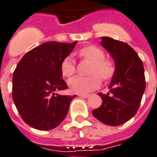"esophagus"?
Instances as JSON below:
<instances>
[{
  "label": "esophagus",
  "instance_id": "1",
  "mask_svg": "<svg viewBox=\"0 0 157 157\" xmlns=\"http://www.w3.org/2000/svg\"><path fill=\"white\" fill-rule=\"evenodd\" d=\"M78 96L79 97H82V98H87L89 96L88 94H78Z\"/></svg>",
  "mask_w": 157,
  "mask_h": 157
}]
</instances>
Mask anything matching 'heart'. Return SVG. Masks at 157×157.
I'll return each mask as SVG.
<instances>
[{"instance_id": "heart-1", "label": "heart", "mask_w": 157, "mask_h": 157, "mask_svg": "<svg viewBox=\"0 0 157 157\" xmlns=\"http://www.w3.org/2000/svg\"><path fill=\"white\" fill-rule=\"evenodd\" d=\"M78 54L81 58L91 61L89 74L82 77L76 76L69 81V86L75 93H86L96 89L100 85V78L107 81L113 77L116 67L113 61L105 57V52L95 45H87L78 50ZM61 71L64 77L71 78L76 71L75 63L71 57H66L61 63Z\"/></svg>"}]
</instances>
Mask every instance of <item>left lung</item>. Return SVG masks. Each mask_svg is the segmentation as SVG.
<instances>
[{"mask_svg":"<svg viewBox=\"0 0 157 157\" xmlns=\"http://www.w3.org/2000/svg\"><path fill=\"white\" fill-rule=\"evenodd\" d=\"M101 44L114 59L116 71L108 94L98 93L102 105L92 110L93 116L103 123L116 126L135 116L140 108L146 82L142 60L125 42L101 37Z\"/></svg>","mask_w":157,"mask_h":157,"instance_id":"obj_1","label":"left lung"}]
</instances>
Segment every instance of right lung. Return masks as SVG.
I'll return each instance as SVG.
<instances>
[{
    "mask_svg": "<svg viewBox=\"0 0 157 157\" xmlns=\"http://www.w3.org/2000/svg\"><path fill=\"white\" fill-rule=\"evenodd\" d=\"M76 44L47 42L30 50L17 65L12 96L22 119L31 127L52 130L66 117L76 95L61 96L57 91L68 88L61 78V63Z\"/></svg>",
    "mask_w": 157,
    "mask_h": 157,
    "instance_id": "obj_1",
    "label": "right lung"
}]
</instances>
